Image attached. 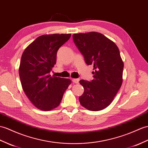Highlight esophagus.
Here are the masks:
<instances>
[{
	"label": "esophagus",
	"mask_w": 148,
	"mask_h": 148,
	"mask_svg": "<svg viewBox=\"0 0 148 148\" xmlns=\"http://www.w3.org/2000/svg\"><path fill=\"white\" fill-rule=\"evenodd\" d=\"M72 81H73L74 83L77 84V83H79V79H72Z\"/></svg>",
	"instance_id": "esophagus-1"
}]
</instances>
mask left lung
<instances>
[{"label": "left lung", "mask_w": 148, "mask_h": 148, "mask_svg": "<svg viewBox=\"0 0 148 148\" xmlns=\"http://www.w3.org/2000/svg\"><path fill=\"white\" fill-rule=\"evenodd\" d=\"M74 42L87 65H93V79L81 80L84 89L79 98L81 105L91 111L107 107L122 84L123 62L115 43L101 33L74 34Z\"/></svg>", "instance_id": "obj_1"}]
</instances>
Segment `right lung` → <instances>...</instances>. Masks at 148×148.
I'll return each mask as SVG.
<instances>
[{"label":"right lung","instance_id":"1","mask_svg":"<svg viewBox=\"0 0 148 148\" xmlns=\"http://www.w3.org/2000/svg\"><path fill=\"white\" fill-rule=\"evenodd\" d=\"M71 34L42 35L23 53L19 68L25 93L37 108L51 110L60 105L64 92L71 83L69 79L51 76L59 48Z\"/></svg>","mask_w":148,"mask_h":148}]
</instances>
